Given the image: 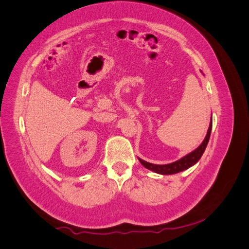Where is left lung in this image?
I'll use <instances>...</instances> for the list:
<instances>
[{
    "label": "left lung",
    "instance_id": "8db88e82",
    "mask_svg": "<svg viewBox=\"0 0 249 249\" xmlns=\"http://www.w3.org/2000/svg\"><path fill=\"white\" fill-rule=\"evenodd\" d=\"M211 131H212V120H211V123H210V126L208 129V133L206 135V138H205V140L202 141L201 144L196 149H194L192 153L186 155L185 157L182 158V159H179V160L173 162V163L165 164V165H157V164L148 163L144 160L139 159V158H138V159H139L140 163L145 168H147L149 170H153L154 172L160 173V175H173V173H178V172H180L183 170H186L189 167L193 166L195 163H197L198 160L201 158L203 152H205V149L207 147L208 142H209Z\"/></svg>",
    "mask_w": 249,
    "mask_h": 249
}]
</instances>
